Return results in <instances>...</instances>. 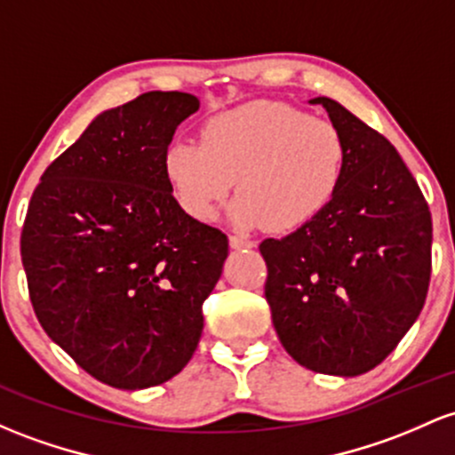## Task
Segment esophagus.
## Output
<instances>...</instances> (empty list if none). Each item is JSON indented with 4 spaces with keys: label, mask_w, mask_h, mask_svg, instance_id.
<instances>
[{
    "label": "esophagus",
    "mask_w": 455,
    "mask_h": 455,
    "mask_svg": "<svg viewBox=\"0 0 455 455\" xmlns=\"http://www.w3.org/2000/svg\"><path fill=\"white\" fill-rule=\"evenodd\" d=\"M228 243H231V248H235V251H242V248H252L254 243L251 239L242 237V235H228Z\"/></svg>",
    "instance_id": "34e87169"
}]
</instances>
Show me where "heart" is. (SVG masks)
I'll return each mask as SVG.
<instances>
[{
	"mask_svg": "<svg viewBox=\"0 0 455 455\" xmlns=\"http://www.w3.org/2000/svg\"><path fill=\"white\" fill-rule=\"evenodd\" d=\"M346 162V138L332 121L289 103L257 101L213 116L201 142H172L164 153V177L189 218H216L237 183L233 222L287 233L326 209Z\"/></svg>",
	"mask_w": 455,
	"mask_h": 455,
	"instance_id": "heart-1",
	"label": "heart"
}]
</instances>
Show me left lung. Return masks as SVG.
I'll list each match as a JSON object with an SVG mask.
<instances>
[{
  "mask_svg": "<svg viewBox=\"0 0 455 455\" xmlns=\"http://www.w3.org/2000/svg\"><path fill=\"white\" fill-rule=\"evenodd\" d=\"M326 108L347 144L341 186L322 213L263 239L266 300L302 367L361 376L380 365L421 313L432 274V216L391 142L341 103Z\"/></svg>",
  "mask_w": 455,
  "mask_h": 455,
  "instance_id": "8db88e82",
  "label": "left lung"
}]
</instances>
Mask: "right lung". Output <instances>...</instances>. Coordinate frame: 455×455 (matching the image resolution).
<instances>
[{"label": "right lung", "instance_id": "1", "mask_svg": "<svg viewBox=\"0 0 455 455\" xmlns=\"http://www.w3.org/2000/svg\"><path fill=\"white\" fill-rule=\"evenodd\" d=\"M198 106L153 90L106 109L29 201L21 259L34 313L114 388L155 387L188 365L228 254L227 235L189 218L164 177V153Z\"/></svg>", "mask_w": 455, "mask_h": 455}]
</instances>
